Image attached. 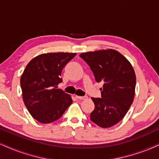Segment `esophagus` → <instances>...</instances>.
I'll return each instance as SVG.
<instances>
[{
	"instance_id": "1",
	"label": "esophagus",
	"mask_w": 159,
	"mask_h": 159,
	"mask_svg": "<svg viewBox=\"0 0 159 159\" xmlns=\"http://www.w3.org/2000/svg\"><path fill=\"white\" fill-rule=\"evenodd\" d=\"M75 98H77L78 100H86L87 99V97L86 96H84V97H82V96H78V95H75Z\"/></svg>"
}]
</instances>
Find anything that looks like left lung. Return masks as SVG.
<instances>
[{"mask_svg":"<svg viewBox=\"0 0 159 159\" xmlns=\"http://www.w3.org/2000/svg\"><path fill=\"white\" fill-rule=\"evenodd\" d=\"M93 73L95 81L103 84L101 98H92L94 109L90 120L101 128H110L124 117L135 95L136 75L125 56L113 49L80 54Z\"/></svg>","mask_w":159,"mask_h":159,"instance_id":"1","label":"left lung"}]
</instances>
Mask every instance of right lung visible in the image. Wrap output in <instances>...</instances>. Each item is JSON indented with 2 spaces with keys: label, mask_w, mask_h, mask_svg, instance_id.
Instances as JSON below:
<instances>
[{
  "label": "right lung",
  "mask_w": 159,
  "mask_h": 159,
  "mask_svg": "<svg viewBox=\"0 0 159 159\" xmlns=\"http://www.w3.org/2000/svg\"><path fill=\"white\" fill-rule=\"evenodd\" d=\"M76 53H48L34 58L20 78L25 106L31 115L41 123L59 119L73 103L69 94L57 89L65 66Z\"/></svg>",
  "instance_id": "obj_1"
}]
</instances>
